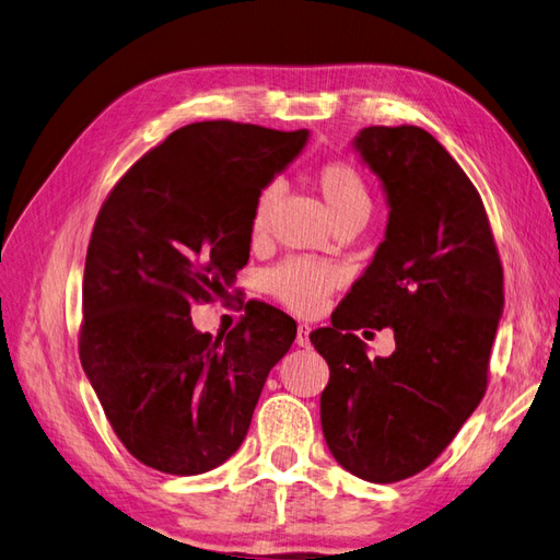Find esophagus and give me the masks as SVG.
<instances>
[{
    "instance_id": "1",
    "label": "esophagus",
    "mask_w": 560,
    "mask_h": 560,
    "mask_svg": "<svg viewBox=\"0 0 560 560\" xmlns=\"http://www.w3.org/2000/svg\"><path fill=\"white\" fill-rule=\"evenodd\" d=\"M311 327L308 325H299V329H296V346H308L311 343Z\"/></svg>"
}]
</instances>
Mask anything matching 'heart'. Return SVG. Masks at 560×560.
Wrapping results in <instances>:
<instances>
[{"instance_id":"b5f03b06","label":"heart","mask_w":560,"mask_h":560,"mask_svg":"<svg viewBox=\"0 0 560 560\" xmlns=\"http://www.w3.org/2000/svg\"><path fill=\"white\" fill-rule=\"evenodd\" d=\"M315 186L319 196L325 198L336 222L348 217H366L371 210V194L364 177L358 167L346 161H329L319 165L315 173ZM278 196V186H266L261 191L252 217L254 238H261L266 233ZM266 282L270 294L284 303L287 308L296 313H311L338 284V270L308 259H290L270 270Z\"/></svg>"}]
</instances>
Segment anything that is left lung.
<instances>
[{
  "mask_svg": "<svg viewBox=\"0 0 560 560\" xmlns=\"http://www.w3.org/2000/svg\"><path fill=\"white\" fill-rule=\"evenodd\" d=\"M381 179L385 238L311 343L329 364L319 420L336 463L371 483L425 469L477 409L504 308L502 266L479 191L428 130L371 126L352 140ZM396 331L369 361L353 336Z\"/></svg>",
  "mask_w": 560,
  "mask_h": 560,
  "instance_id": "left-lung-1",
  "label": "left lung"
}]
</instances>
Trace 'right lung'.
I'll return each mask as SVG.
<instances>
[{"mask_svg": "<svg viewBox=\"0 0 560 560\" xmlns=\"http://www.w3.org/2000/svg\"><path fill=\"white\" fill-rule=\"evenodd\" d=\"M308 135L184 126L118 179L95 219L79 358L116 436L147 467L194 477L226 463L294 343L296 322L261 301L219 336L189 313L235 282L254 206Z\"/></svg>", "mask_w": 560, "mask_h": 560, "instance_id": "1", "label": "right lung"}]
</instances>
